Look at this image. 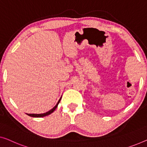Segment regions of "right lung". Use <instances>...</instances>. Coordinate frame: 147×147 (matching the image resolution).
I'll return each mask as SVG.
<instances>
[{
	"instance_id": "obj_1",
	"label": "right lung",
	"mask_w": 147,
	"mask_h": 147,
	"mask_svg": "<svg viewBox=\"0 0 147 147\" xmlns=\"http://www.w3.org/2000/svg\"><path fill=\"white\" fill-rule=\"evenodd\" d=\"M61 100V98L59 99V101H58L57 104H56V106H55L53 108H52V109H51V110H49V111H47V112L44 113H40V114H36V113H27V115L30 116V117H45V116H47V115H48L51 114V113H53L55 110V109L57 108V107L58 106V104H59Z\"/></svg>"
}]
</instances>
